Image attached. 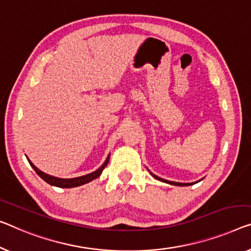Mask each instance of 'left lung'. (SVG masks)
I'll list each match as a JSON object with an SVG mask.
<instances>
[{
	"label": "left lung",
	"instance_id": "left-lung-1",
	"mask_svg": "<svg viewBox=\"0 0 251 251\" xmlns=\"http://www.w3.org/2000/svg\"><path fill=\"white\" fill-rule=\"evenodd\" d=\"M150 174L152 175V177H153V178L158 179V180H160V181H162V182H167V184L175 185V186H190V185H194V184H196V182H190V184H184V182H176V181H169V180H166V179H162V178L158 177V176H155L154 174H152V173H150Z\"/></svg>",
	"mask_w": 251,
	"mask_h": 251
}]
</instances>
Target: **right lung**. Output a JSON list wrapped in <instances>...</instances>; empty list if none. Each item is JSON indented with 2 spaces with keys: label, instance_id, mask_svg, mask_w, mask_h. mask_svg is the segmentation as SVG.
<instances>
[{
  "label": "right lung",
  "instance_id": "right-lung-1",
  "mask_svg": "<svg viewBox=\"0 0 251 251\" xmlns=\"http://www.w3.org/2000/svg\"><path fill=\"white\" fill-rule=\"evenodd\" d=\"M109 156L108 155V158L106 159V161L103 162V164L101 167L99 168V169H97L96 171H93V173L89 174V175H85V176H81V177H76V178H70V179H63V178H57V177H54V176H50V175H47L43 173L42 170H39L38 168H37L35 164H33L30 160L28 159V161L30 163V166L33 168V170L36 171L37 175L39 176L40 178L44 179L45 181L47 182V184H50L51 186H56V187H61V188H72V187H77V186H81V185H84V184H88V182L92 181L93 179L98 178L100 175H101L102 170L104 169V167L107 166L108 162H109Z\"/></svg>",
  "mask_w": 251,
  "mask_h": 251
}]
</instances>
